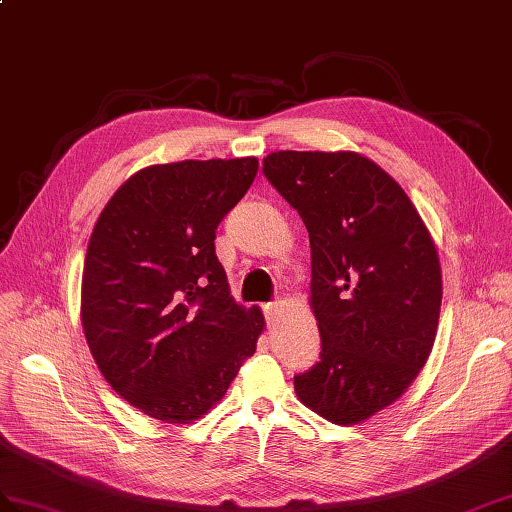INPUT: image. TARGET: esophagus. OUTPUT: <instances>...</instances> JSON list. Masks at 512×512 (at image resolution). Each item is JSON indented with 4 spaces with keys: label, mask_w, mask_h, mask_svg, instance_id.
I'll list each match as a JSON object with an SVG mask.
<instances>
[{
    "label": "esophagus",
    "mask_w": 512,
    "mask_h": 512,
    "mask_svg": "<svg viewBox=\"0 0 512 512\" xmlns=\"http://www.w3.org/2000/svg\"><path fill=\"white\" fill-rule=\"evenodd\" d=\"M261 310H264L266 323L270 325V323H275V320H277V316H279V310H281V305H279L277 301H272V303H266L264 307H261Z\"/></svg>",
    "instance_id": "obj_1"
}]
</instances>
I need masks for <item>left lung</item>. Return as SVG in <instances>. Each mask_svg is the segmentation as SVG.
I'll list each match as a JSON object with an SVG mask.
<instances>
[{
	"label": "left lung",
	"mask_w": 512,
	"mask_h": 512,
	"mask_svg": "<svg viewBox=\"0 0 512 512\" xmlns=\"http://www.w3.org/2000/svg\"><path fill=\"white\" fill-rule=\"evenodd\" d=\"M261 170L310 233L320 362L294 390L323 419L360 423L399 399L432 351L434 242L395 178L362 154L281 150Z\"/></svg>",
	"instance_id": "obj_1"
}]
</instances>
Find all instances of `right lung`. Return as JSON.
Here are the masks:
<instances>
[{"mask_svg":"<svg viewBox=\"0 0 512 512\" xmlns=\"http://www.w3.org/2000/svg\"><path fill=\"white\" fill-rule=\"evenodd\" d=\"M255 174V157L150 165L95 222L82 327L106 382L152 419H198L255 353L264 316L231 299L213 244Z\"/></svg>","mask_w":512,"mask_h":512,"instance_id":"1","label":"right lung"}]
</instances>
